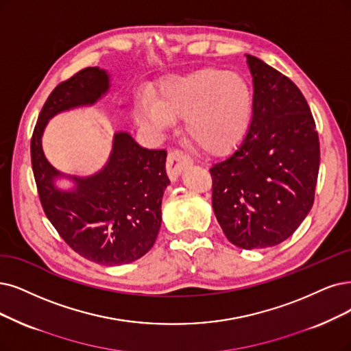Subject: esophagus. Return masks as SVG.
<instances>
[{
    "label": "esophagus",
    "mask_w": 351,
    "mask_h": 351,
    "mask_svg": "<svg viewBox=\"0 0 351 351\" xmlns=\"http://www.w3.org/2000/svg\"><path fill=\"white\" fill-rule=\"evenodd\" d=\"M192 165V159L188 154H185L182 150L173 149L169 152L167 160H166V172L171 178V180H176L179 173L184 171L186 166Z\"/></svg>",
    "instance_id": "obj_1"
}]
</instances>
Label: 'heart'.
<instances>
[{"mask_svg":"<svg viewBox=\"0 0 351 351\" xmlns=\"http://www.w3.org/2000/svg\"><path fill=\"white\" fill-rule=\"evenodd\" d=\"M252 90L241 76L206 69L162 84L154 107L143 104L140 119L158 128L185 119L193 145L208 153H224L243 140L252 120Z\"/></svg>","mask_w":351,"mask_h":351,"instance_id":"obj_1","label":"heart"}]
</instances>
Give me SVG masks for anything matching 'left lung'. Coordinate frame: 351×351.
Wrapping results in <instances>:
<instances>
[{
  "label": "left lung",
  "mask_w": 351,
  "mask_h": 351,
  "mask_svg": "<svg viewBox=\"0 0 351 351\" xmlns=\"http://www.w3.org/2000/svg\"><path fill=\"white\" fill-rule=\"evenodd\" d=\"M253 115L240 146L213 165V208L226 237L240 249L276 245L313 208L319 140L309 106L288 76L256 56Z\"/></svg>",
  "instance_id": "left-lung-1"
}]
</instances>
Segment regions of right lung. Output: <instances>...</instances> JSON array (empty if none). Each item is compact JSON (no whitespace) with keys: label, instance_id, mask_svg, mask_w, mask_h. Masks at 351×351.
Masks as SVG:
<instances>
[{"label":"right lung","instance_id":"obj_1","mask_svg":"<svg viewBox=\"0 0 351 351\" xmlns=\"http://www.w3.org/2000/svg\"><path fill=\"white\" fill-rule=\"evenodd\" d=\"M108 88L107 72L97 66L60 82L38 114L30 152L38 197L59 236L88 261L117 266L145 256L159 234L162 197L171 184L166 150L145 149L128 133H117L106 167L89 178L69 176L75 189L60 191L55 179L62 173L47 162L42 149L43 130L51 117L93 106Z\"/></svg>","mask_w":351,"mask_h":351}]
</instances>
